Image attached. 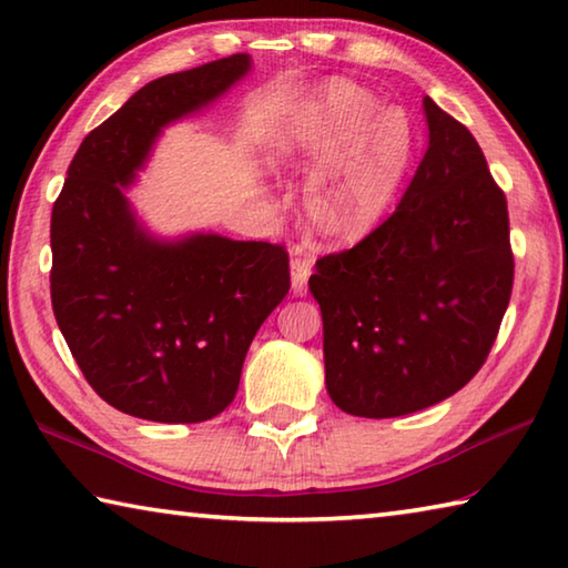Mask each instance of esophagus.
<instances>
[{
    "instance_id": "esophagus-1",
    "label": "esophagus",
    "mask_w": 568,
    "mask_h": 568,
    "mask_svg": "<svg viewBox=\"0 0 568 568\" xmlns=\"http://www.w3.org/2000/svg\"><path fill=\"white\" fill-rule=\"evenodd\" d=\"M313 273V261L303 255L301 247H295V257L291 261V285L295 295L307 293V277Z\"/></svg>"
}]
</instances>
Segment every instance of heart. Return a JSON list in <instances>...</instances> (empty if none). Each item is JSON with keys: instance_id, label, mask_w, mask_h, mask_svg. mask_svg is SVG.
Segmentation results:
<instances>
[{"instance_id": "heart-1", "label": "heart", "mask_w": 568, "mask_h": 568, "mask_svg": "<svg viewBox=\"0 0 568 568\" xmlns=\"http://www.w3.org/2000/svg\"><path fill=\"white\" fill-rule=\"evenodd\" d=\"M418 130L400 108L348 82H333L303 102L275 142L277 158L325 165L305 187V217L318 237L351 245L371 235L416 165Z\"/></svg>"}]
</instances>
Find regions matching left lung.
Listing matches in <instances>:
<instances>
[{
	"label": "left lung",
	"instance_id": "obj_1",
	"mask_svg": "<svg viewBox=\"0 0 568 568\" xmlns=\"http://www.w3.org/2000/svg\"><path fill=\"white\" fill-rule=\"evenodd\" d=\"M428 150L386 223L315 263L325 388L341 410L396 418L476 376L511 301L506 195L464 124L423 100Z\"/></svg>",
	"mask_w": 568,
	"mask_h": 568
}]
</instances>
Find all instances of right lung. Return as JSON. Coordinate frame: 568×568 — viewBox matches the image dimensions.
I'll list each match as a JSON object with an SVG mask.
<instances>
[{
	"instance_id": "1",
	"label": "right lung",
	"mask_w": 568,
	"mask_h": 568,
	"mask_svg": "<svg viewBox=\"0 0 568 568\" xmlns=\"http://www.w3.org/2000/svg\"><path fill=\"white\" fill-rule=\"evenodd\" d=\"M230 54L148 82L82 140L52 207V311L77 365L128 416L200 423L233 403L257 328L291 291L283 245L155 237L124 187L162 128L250 72Z\"/></svg>"
}]
</instances>
